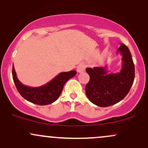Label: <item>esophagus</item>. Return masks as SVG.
I'll return each mask as SVG.
<instances>
[{
    "label": "esophagus",
    "instance_id": "esophagus-1",
    "mask_svg": "<svg viewBox=\"0 0 148 148\" xmlns=\"http://www.w3.org/2000/svg\"><path fill=\"white\" fill-rule=\"evenodd\" d=\"M85 70V66L84 64H79V65L77 67V71L78 73H82L84 72Z\"/></svg>",
    "mask_w": 148,
    "mask_h": 148
}]
</instances>
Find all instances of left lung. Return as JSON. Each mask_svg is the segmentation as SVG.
Returning <instances> with one entry per match:
<instances>
[{
	"instance_id": "8db88e82",
	"label": "left lung",
	"mask_w": 148,
	"mask_h": 148,
	"mask_svg": "<svg viewBox=\"0 0 148 148\" xmlns=\"http://www.w3.org/2000/svg\"><path fill=\"white\" fill-rule=\"evenodd\" d=\"M117 52L122 56V69L119 73H110L107 66L86 69L90 77L85 87L86 95L99 107H108L122 101L134 83L135 67L129 48L121 44Z\"/></svg>"
}]
</instances>
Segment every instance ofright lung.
Wrapping results in <instances>:
<instances>
[{
  "label": "right lung",
  "mask_w": 148,
  "mask_h": 148,
  "mask_svg": "<svg viewBox=\"0 0 148 148\" xmlns=\"http://www.w3.org/2000/svg\"><path fill=\"white\" fill-rule=\"evenodd\" d=\"M77 73L76 71L60 73L47 84L38 87H31L23 84L16 77L14 65L12 66V77L16 89L23 98L33 103L45 106L52 103L59 99L64 84Z\"/></svg>",
  "instance_id": "obj_1"
}]
</instances>
